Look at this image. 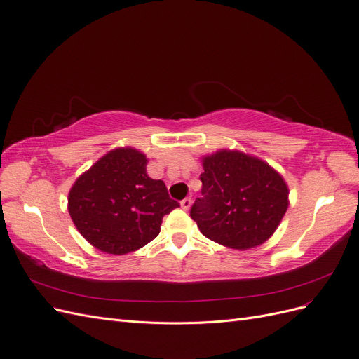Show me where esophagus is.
<instances>
[{
	"label": "esophagus",
	"mask_w": 359,
	"mask_h": 359,
	"mask_svg": "<svg viewBox=\"0 0 359 359\" xmlns=\"http://www.w3.org/2000/svg\"><path fill=\"white\" fill-rule=\"evenodd\" d=\"M190 206H191V199H190V198H186V199L181 201V208H182V210L187 211V210L190 208Z\"/></svg>",
	"instance_id": "34e87169"
}]
</instances>
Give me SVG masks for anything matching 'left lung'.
Here are the masks:
<instances>
[{"label":"left lung","instance_id":"obj_1","mask_svg":"<svg viewBox=\"0 0 359 359\" xmlns=\"http://www.w3.org/2000/svg\"><path fill=\"white\" fill-rule=\"evenodd\" d=\"M202 198L190 210L202 235L235 250L269 240L289 206L283 177L266 161L231 149L202 157Z\"/></svg>","mask_w":359,"mask_h":359}]
</instances>
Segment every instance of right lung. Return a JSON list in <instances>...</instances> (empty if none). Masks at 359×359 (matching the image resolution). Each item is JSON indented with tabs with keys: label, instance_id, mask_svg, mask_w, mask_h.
<instances>
[{
	"label": "right lung",
	"instance_id": "obj_1",
	"mask_svg": "<svg viewBox=\"0 0 359 359\" xmlns=\"http://www.w3.org/2000/svg\"><path fill=\"white\" fill-rule=\"evenodd\" d=\"M148 158L135 148H116L83 172L69 191L76 229L100 252L126 255L160 233L163 217L180 206L161 180L147 173Z\"/></svg>",
	"mask_w": 359,
	"mask_h": 359
}]
</instances>
